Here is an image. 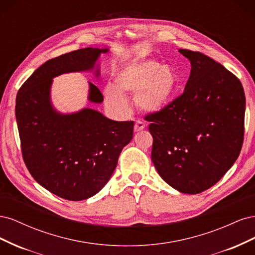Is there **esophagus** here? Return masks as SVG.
Here are the masks:
<instances>
[{
    "instance_id": "34e87169",
    "label": "esophagus",
    "mask_w": 255,
    "mask_h": 255,
    "mask_svg": "<svg viewBox=\"0 0 255 255\" xmlns=\"http://www.w3.org/2000/svg\"><path fill=\"white\" fill-rule=\"evenodd\" d=\"M144 128H145V126H144V123H143L142 121H140V120H137V121L135 122V126H134L135 132H139V130L143 129Z\"/></svg>"
}]
</instances>
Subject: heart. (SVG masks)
Listing matches in <instances>:
<instances>
[{"label": "heart", "instance_id": "1", "mask_svg": "<svg viewBox=\"0 0 255 255\" xmlns=\"http://www.w3.org/2000/svg\"><path fill=\"white\" fill-rule=\"evenodd\" d=\"M179 86V76L169 65L146 59L128 63L121 67L115 78V85H105L103 95L111 109L120 116L129 112L126 96L135 95V104L142 112L163 110L171 101Z\"/></svg>", "mask_w": 255, "mask_h": 255}]
</instances>
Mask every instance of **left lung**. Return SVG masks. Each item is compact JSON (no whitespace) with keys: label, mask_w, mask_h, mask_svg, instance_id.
<instances>
[{"label":"left lung","mask_w":255,"mask_h":255,"mask_svg":"<svg viewBox=\"0 0 255 255\" xmlns=\"http://www.w3.org/2000/svg\"><path fill=\"white\" fill-rule=\"evenodd\" d=\"M179 52L191 64L184 92L144 119L151 122L158 174L174 189L195 195L217 183L241 153L246 98L241 81L221 64L200 52Z\"/></svg>","instance_id":"8db88e82"}]
</instances>
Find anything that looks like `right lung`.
<instances>
[{
  "label": "right lung",
  "mask_w": 255,
  "mask_h": 255,
  "mask_svg": "<svg viewBox=\"0 0 255 255\" xmlns=\"http://www.w3.org/2000/svg\"><path fill=\"white\" fill-rule=\"evenodd\" d=\"M106 52L109 49L85 48L45 61L17 95L23 160L42 187L69 201L98 194L110 181L122 149L133 137L134 121H114L91 109L63 115L51 104L53 78L92 70L100 54ZM88 100L103 101L101 91L91 83Z\"/></svg>",
  "instance_id": "obj_1"
}]
</instances>
